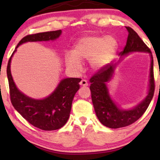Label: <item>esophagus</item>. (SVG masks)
Returning a JSON list of instances; mask_svg holds the SVG:
<instances>
[{
  "label": "esophagus",
  "mask_w": 160,
  "mask_h": 160,
  "mask_svg": "<svg viewBox=\"0 0 160 160\" xmlns=\"http://www.w3.org/2000/svg\"><path fill=\"white\" fill-rule=\"evenodd\" d=\"M80 85H82L83 87H87V85H88V82H87V80L82 79L80 82Z\"/></svg>",
  "instance_id": "esophagus-1"
}]
</instances>
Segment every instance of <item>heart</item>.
<instances>
[{"mask_svg": "<svg viewBox=\"0 0 160 160\" xmlns=\"http://www.w3.org/2000/svg\"><path fill=\"white\" fill-rule=\"evenodd\" d=\"M117 49V41L113 36L83 37L76 43L73 54H66V64L72 69L78 71L81 68V62L89 59L90 68L99 71L110 62Z\"/></svg>", "mask_w": 160, "mask_h": 160, "instance_id": "heart-1", "label": "heart"}]
</instances>
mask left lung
I'll return each instance as SVG.
<instances>
[{
	"label": "left lung",
	"instance_id": "obj_1",
	"mask_svg": "<svg viewBox=\"0 0 160 160\" xmlns=\"http://www.w3.org/2000/svg\"><path fill=\"white\" fill-rule=\"evenodd\" d=\"M128 31L126 46L119 55H125L132 52H148L151 55L149 90L146 99L131 110H122L117 106L108 95L106 83L113 75L115 65L108 63L94 74L89 79L92 101L99 121L107 128L117 129L130 125L145 113L153 96L155 84L154 77V60L152 52L138 35L130 27H125Z\"/></svg>",
	"mask_w": 160,
	"mask_h": 160
}]
</instances>
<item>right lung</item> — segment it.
<instances>
[{"label":"right lung","mask_w":160,"mask_h":160,"mask_svg":"<svg viewBox=\"0 0 160 160\" xmlns=\"http://www.w3.org/2000/svg\"><path fill=\"white\" fill-rule=\"evenodd\" d=\"M60 30L55 31L30 34L22 38L16 49L28 41L54 40L60 36ZM13 52L7 65V77L9 86L10 99L14 108L22 117L36 128L43 130H55L63 127L68 119L74 95L79 89L82 78H67L61 81L55 90L43 100L32 99L19 91L13 81L10 62Z\"/></svg>","instance_id":"add662e5"}]
</instances>
